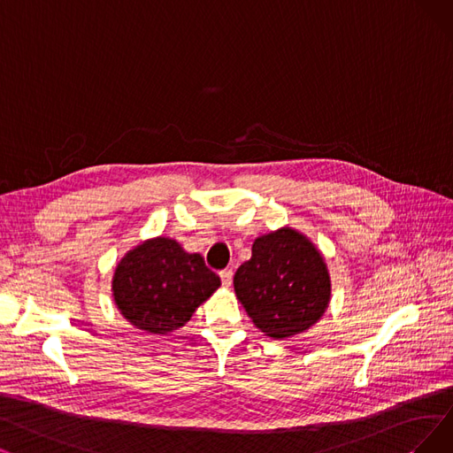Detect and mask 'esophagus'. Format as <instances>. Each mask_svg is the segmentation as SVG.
<instances>
[{
    "instance_id": "obj_1",
    "label": "esophagus",
    "mask_w": 453,
    "mask_h": 453,
    "mask_svg": "<svg viewBox=\"0 0 453 453\" xmlns=\"http://www.w3.org/2000/svg\"><path fill=\"white\" fill-rule=\"evenodd\" d=\"M219 277H221V282H223V286H225V288H228V286L232 284V277H234L232 269H223L221 273H219Z\"/></svg>"
}]
</instances>
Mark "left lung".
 <instances>
[{
    "mask_svg": "<svg viewBox=\"0 0 453 453\" xmlns=\"http://www.w3.org/2000/svg\"><path fill=\"white\" fill-rule=\"evenodd\" d=\"M234 292L265 336L286 340L314 327L329 309L331 275L318 245L286 225L252 242Z\"/></svg>",
    "mask_w": 453,
    "mask_h": 453,
    "instance_id": "8db88e82",
    "label": "left lung"
}]
</instances>
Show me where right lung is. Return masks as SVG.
Here are the masks:
<instances>
[{"instance_id": "right-lung-1", "label": "right lung", "mask_w": 453, "mask_h": 453, "mask_svg": "<svg viewBox=\"0 0 453 453\" xmlns=\"http://www.w3.org/2000/svg\"><path fill=\"white\" fill-rule=\"evenodd\" d=\"M221 279L198 252H188L167 236L132 247L115 265L111 296L126 321L149 334L165 336L191 319Z\"/></svg>"}]
</instances>
